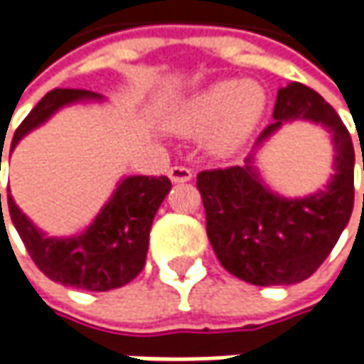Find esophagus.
I'll list each match as a JSON object with an SVG mask.
<instances>
[{"label":"esophagus","instance_id":"esophagus-1","mask_svg":"<svg viewBox=\"0 0 364 364\" xmlns=\"http://www.w3.org/2000/svg\"><path fill=\"white\" fill-rule=\"evenodd\" d=\"M168 176H170L172 182H188L190 178H192V170L186 168V166H172L168 170Z\"/></svg>","mask_w":364,"mask_h":364}]
</instances>
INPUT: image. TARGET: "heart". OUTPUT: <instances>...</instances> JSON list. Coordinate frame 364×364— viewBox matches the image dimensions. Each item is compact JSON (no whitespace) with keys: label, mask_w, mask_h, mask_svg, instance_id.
Instances as JSON below:
<instances>
[{"label":"heart","mask_w":364,"mask_h":364,"mask_svg":"<svg viewBox=\"0 0 364 364\" xmlns=\"http://www.w3.org/2000/svg\"><path fill=\"white\" fill-rule=\"evenodd\" d=\"M265 109V92L255 82L220 80L194 92L176 111L172 125L176 132L198 135L210 130V147L215 151H232L249 137Z\"/></svg>","instance_id":"obj_1"}]
</instances>
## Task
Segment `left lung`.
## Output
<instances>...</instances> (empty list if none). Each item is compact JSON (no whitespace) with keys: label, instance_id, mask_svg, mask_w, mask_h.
Segmentation results:
<instances>
[{"label":"left lung","instance_id":"left-lung-1","mask_svg":"<svg viewBox=\"0 0 364 364\" xmlns=\"http://www.w3.org/2000/svg\"><path fill=\"white\" fill-rule=\"evenodd\" d=\"M289 119L322 123L332 133L336 174L324 190L286 200L265 188L251 166L204 170L196 176L206 235L220 265L253 286H289L308 279L328 257L353 215L355 147L338 113L310 87L291 82L277 92L273 121L259 141Z\"/></svg>","mask_w":364,"mask_h":364}]
</instances>
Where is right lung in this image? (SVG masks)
<instances>
[{
	"label": "right lung",
	"instance_id": "1",
	"mask_svg": "<svg viewBox=\"0 0 364 364\" xmlns=\"http://www.w3.org/2000/svg\"><path fill=\"white\" fill-rule=\"evenodd\" d=\"M97 97V92L85 89H54L46 92L16 129L11 149L30 129L48 119L58 107ZM170 188L172 182L168 176L125 178L97 220L82 235L73 239H46L21 215L11 194H7V208L30 257L46 277L77 289L109 291L129 284L144 269L149 229Z\"/></svg>",
	"mask_w": 364,
	"mask_h": 364
}]
</instances>
